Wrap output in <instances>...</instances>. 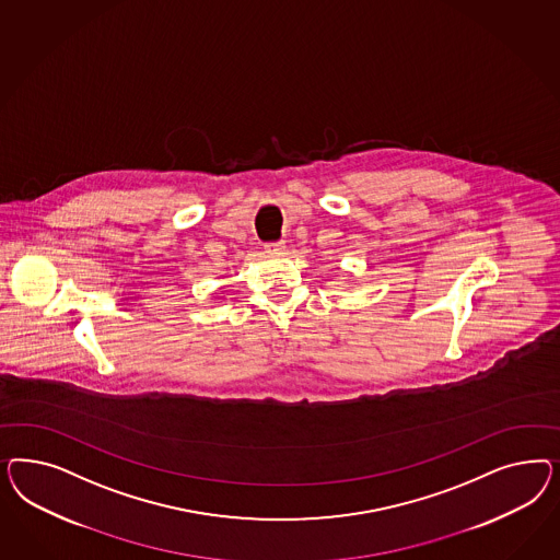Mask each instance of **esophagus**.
Wrapping results in <instances>:
<instances>
[{
  "label": "esophagus",
  "mask_w": 560,
  "mask_h": 560,
  "mask_svg": "<svg viewBox=\"0 0 560 560\" xmlns=\"http://www.w3.org/2000/svg\"><path fill=\"white\" fill-rule=\"evenodd\" d=\"M265 250H267L269 255H281V253L285 250V242H267V244H265Z\"/></svg>",
  "instance_id": "obj_1"
}]
</instances>
